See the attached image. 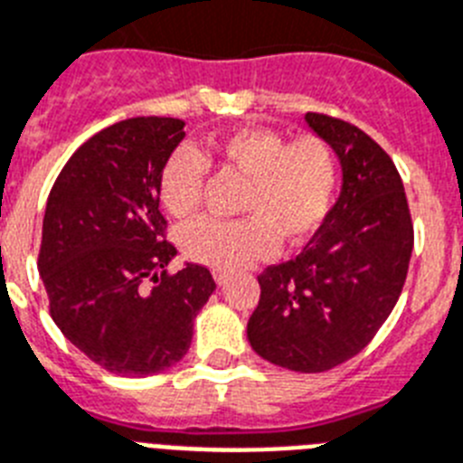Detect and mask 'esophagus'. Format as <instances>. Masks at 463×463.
I'll use <instances>...</instances> for the list:
<instances>
[{
    "label": "esophagus",
    "instance_id": "esophagus-1",
    "mask_svg": "<svg viewBox=\"0 0 463 463\" xmlns=\"http://www.w3.org/2000/svg\"><path fill=\"white\" fill-rule=\"evenodd\" d=\"M213 276H215L217 286H227L229 279H232V274H227V271H220V269L213 271Z\"/></svg>",
    "mask_w": 463,
    "mask_h": 463
}]
</instances>
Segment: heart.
<instances>
[{"label":"heart","mask_w":463,"mask_h":463,"mask_svg":"<svg viewBox=\"0 0 463 463\" xmlns=\"http://www.w3.org/2000/svg\"><path fill=\"white\" fill-rule=\"evenodd\" d=\"M227 168L246 175L241 220L201 217L180 232L183 252L194 262L236 271L269 258L279 234L288 243L309 239L333 208L339 168L333 147L318 136L286 142L269 128H239L213 145ZM205 161L192 147H177L159 173V199L173 217H187L201 201Z\"/></svg>","instance_id":"1"}]
</instances>
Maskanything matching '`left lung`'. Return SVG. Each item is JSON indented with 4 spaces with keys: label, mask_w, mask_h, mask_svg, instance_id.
Instances as JSON below:
<instances>
[{
    "label": "left lung",
    "mask_w": 463,
    "mask_h": 463,
    "mask_svg": "<svg viewBox=\"0 0 463 463\" xmlns=\"http://www.w3.org/2000/svg\"><path fill=\"white\" fill-rule=\"evenodd\" d=\"M342 165V192L295 260L267 267L248 321L255 354L295 373H326L370 345L396 307L414 246L405 187L358 126L307 114Z\"/></svg>",
    "instance_id": "left-lung-1"
}]
</instances>
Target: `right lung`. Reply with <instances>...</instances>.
Instances as JSON below:
<instances>
[{"instance_id":"right-lung-1","label":"right lung","mask_w":463,"mask_h":463,"mask_svg":"<svg viewBox=\"0 0 463 463\" xmlns=\"http://www.w3.org/2000/svg\"><path fill=\"white\" fill-rule=\"evenodd\" d=\"M184 121L136 117L86 140L46 201L39 274L49 309L74 346L118 377H149L192 345L194 318L215 290L211 271L164 239L159 173Z\"/></svg>"}]
</instances>
